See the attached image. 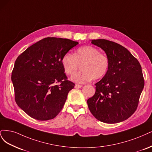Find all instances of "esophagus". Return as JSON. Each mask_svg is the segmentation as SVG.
<instances>
[{
  "instance_id": "obj_1",
  "label": "esophagus",
  "mask_w": 152,
  "mask_h": 152,
  "mask_svg": "<svg viewBox=\"0 0 152 152\" xmlns=\"http://www.w3.org/2000/svg\"><path fill=\"white\" fill-rule=\"evenodd\" d=\"M81 87H82L81 85H78V84L75 85V88H81Z\"/></svg>"
}]
</instances>
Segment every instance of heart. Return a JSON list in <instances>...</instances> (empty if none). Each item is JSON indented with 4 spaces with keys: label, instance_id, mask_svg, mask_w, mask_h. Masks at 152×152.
I'll use <instances>...</instances> for the list:
<instances>
[{
    "label": "heart",
    "instance_id": "heart-1",
    "mask_svg": "<svg viewBox=\"0 0 152 152\" xmlns=\"http://www.w3.org/2000/svg\"><path fill=\"white\" fill-rule=\"evenodd\" d=\"M61 64L66 75H72L77 83H84L92 80H99L104 77L110 67V58L98 48L87 45L78 48L75 54L66 53L61 58Z\"/></svg>",
    "mask_w": 152,
    "mask_h": 152
}]
</instances>
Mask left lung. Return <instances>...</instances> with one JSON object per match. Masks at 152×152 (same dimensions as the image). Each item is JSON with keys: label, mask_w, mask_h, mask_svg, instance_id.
I'll use <instances>...</instances> for the list:
<instances>
[{"label": "left lung", "mask_w": 152, "mask_h": 152, "mask_svg": "<svg viewBox=\"0 0 152 152\" xmlns=\"http://www.w3.org/2000/svg\"><path fill=\"white\" fill-rule=\"evenodd\" d=\"M91 43L104 50L110 58L107 75L95 84V94L87 100L96 119L114 124L128 119L136 110L145 81L140 62L125 47L99 39Z\"/></svg>", "instance_id": "left-lung-1"}]
</instances>
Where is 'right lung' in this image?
I'll list each match as a JSON object with an SVG mask.
<instances>
[{"label":"right lung","instance_id":"add662e5","mask_svg":"<svg viewBox=\"0 0 152 152\" xmlns=\"http://www.w3.org/2000/svg\"><path fill=\"white\" fill-rule=\"evenodd\" d=\"M77 44L69 39L47 37L18 57L11 75L14 99L29 116L47 121L61 112L75 85L67 80L61 58Z\"/></svg>","mask_w":152,"mask_h":152}]
</instances>
